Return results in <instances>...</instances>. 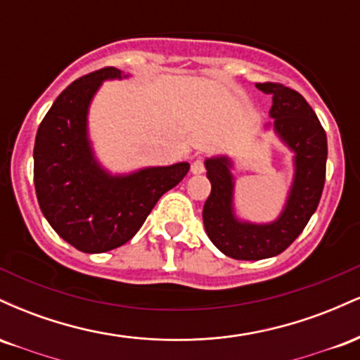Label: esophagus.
I'll return each instance as SVG.
<instances>
[{
	"label": "esophagus",
	"mask_w": 360,
	"mask_h": 360,
	"mask_svg": "<svg viewBox=\"0 0 360 360\" xmlns=\"http://www.w3.org/2000/svg\"><path fill=\"white\" fill-rule=\"evenodd\" d=\"M191 172L193 174H203L205 172V160L203 159H196L191 164Z\"/></svg>",
	"instance_id": "1"
}]
</instances>
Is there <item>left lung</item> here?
I'll list each match as a JSON object with an SVG mask.
<instances>
[{"instance_id":"obj_1","label":"left lung","mask_w":360,"mask_h":360,"mask_svg":"<svg viewBox=\"0 0 360 360\" xmlns=\"http://www.w3.org/2000/svg\"><path fill=\"white\" fill-rule=\"evenodd\" d=\"M255 86L272 96V127L295 152V179L278 220L264 225L238 221L233 214L232 160L223 155L206 159L212 193L203 206L205 230L218 250L238 260L274 257L298 238L320 203L328 152L323 127L298 91L279 82H257Z\"/></svg>"}]
</instances>
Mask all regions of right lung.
Returning <instances> with one entry per match:
<instances>
[{"instance_id": "right-lung-1", "label": "right lung", "mask_w": 360, "mask_h": 360, "mask_svg": "<svg viewBox=\"0 0 360 360\" xmlns=\"http://www.w3.org/2000/svg\"><path fill=\"white\" fill-rule=\"evenodd\" d=\"M106 79H122V71L103 68L62 91L40 123L34 147L40 210L59 237L86 254L130 240L159 198L189 171L188 162H177L111 176L98 164L88 139V108Z\"/></svg>"}]
</instances>
